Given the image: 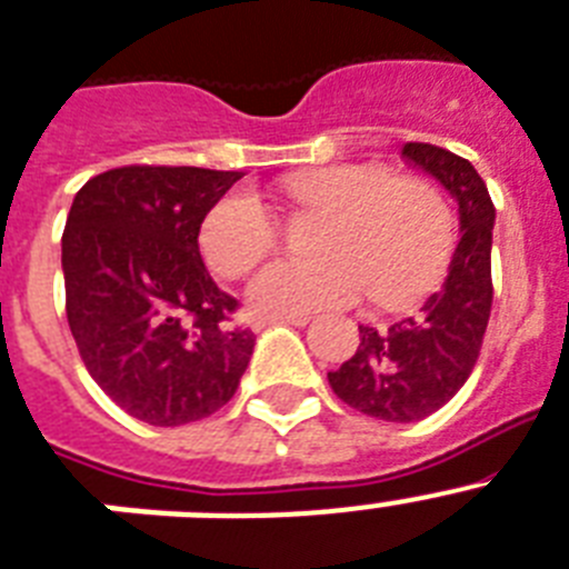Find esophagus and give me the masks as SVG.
Masks as SVG:
<instances>
[{"mask_svg": "<svg viewBox=\"0 0 569 569\" xmlns=\"http://www.w3.org/2000/svg\"><path fill=\"white\" fill-rule=\"evenodd\" d=\"M271 323H292V327H307L309 315H269V318H260L257 327H271Z\"/></svg>", "mask_w": 569, "mask_h": 569, "instance_id": "obj_1", "label": "esophagus"}]
</instances>
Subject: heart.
I'll return each instance as SVG.
<instances>
[{"label": "heart", "instance_id": "b5f03b06", "mask_svg": "<svg viewBox=\"0 0 569 569\" xmlns=\"http://www.w3.org/2000/svg\"><path fill=\"white\" fill-rule=\"evenodd\" d=\"M300 208L332 213L321 251L327 260H277L248 283L260 315H309L356 303L370 289L385 307H402L433 286L455 242V219L442 190L385 164H332L289 181ZM277 217L251 190L213 204L199 246L213 271L237 277L269 254Z\"/></svg>", "mask_w": 569, "mask_h": 569}]
</instances>
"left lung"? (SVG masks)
<instances>
[{"label": "left lung", "mask_w": 569, "mask_h": 569, "mask_svg": "<svg viewBox=\"0 0 569 569\" xmlns=\"http://www.w3.org/2000/svg\"><path fill=\"white\" fill-rule=\"evenodd\" d=\"M402 159L437 179L457 202L460 242L448 274L417 315L390 327H358L361 343L327 373L343 405L381 422L431 417L466 385L491 312L495 204L475 164L433 144H405Z\"/></svg>", "instance_id": "left-lung-1"}]
</instances>
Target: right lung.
<instances>
[{
  "mask_svg": "<svg viewBox=\"0 0 569 569\" xmlns=\"http://www.w3.org/2000/svg\"><path fill=\"white\" fill-rule=\"evenodd\" d=\"M240 170L132 164L78 190L63 231L66 315L86 370L130 417L176 428L237 393L254 332L199 254Z\"/></svg>",
  "mask_w": 569,
  "mask_h": 569,
  "instance_id": "add662e5",
  "label": "right lung"
}]
</instances>
